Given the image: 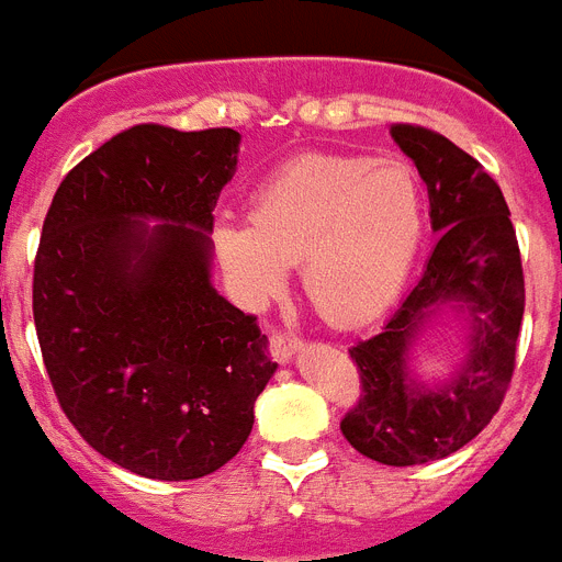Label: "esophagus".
<instances>
[{
  "instance_id": "34e87169",
  "label": "esophagus",
  "mask_w": 562,
  "mask_h": 562,
  "mask_svg": "<svg viewBox=\"0 0 562 562\" xmlns=\"http://www.w3.org/2000/svg\"><path fill=\"white\" fill-rule=\"evenodd\" d=\"M300 350H302V339H296V336H288V334L271 336V356H274L277 362H291Z\"/></svg>"
}]
</instances>
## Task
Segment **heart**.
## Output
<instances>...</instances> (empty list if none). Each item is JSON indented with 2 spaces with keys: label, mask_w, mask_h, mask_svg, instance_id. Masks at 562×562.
<instances>
[{
  "label": "heart",
  "mask_w": 562,
  "mask_h": 562,
  "mask_svg": "<svg viewBox=\"0 0 562 562\" xmlns=\"http://www.w3.org/2000/svg\"><path fill=\"white\" fill-rule=\"evenodd\" d=\"M424 226L427 194L404 158L302 155L248 194V223H214L212 248L246 305L280 294L300 262L322 319L356 328L393 305Z\"/></svg>",
  "instance_id": "heart-1"
}]
</instances>
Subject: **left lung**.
Returning <instances> with one entry per match:
<instances>
[{
    "mask_svg": "<svg viewBox=\"0 0 562 562\" xmlns=\"http://www.w3.org/2000/svg\"><path fill=\"white\" fill-rule=\"evenodd\" d=\"M390 138L427 183L438 240L382 330L350 348L364 390L341 418V436L370 461L416 467L461 450L504 402L524 268L504 192L484 166L424 126L393 124ZM447 313L462 325L464 356L450 374L422 376L412 364L417 339Z\"/></svg>",
    "mask_w": 562,
    "mask_h": 562,
    "instance_id": "8db88e82",
    "label": "left lung"
}]
</instances>
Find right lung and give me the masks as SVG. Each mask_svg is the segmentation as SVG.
Instances as JSON below:
<instances>
[{"mask_svg": "<svg viewBox=\"0 0 562 562\" xmlns=\"http://www.w3.org/2000/svg\"><path fill=\"white\" fill-rule=\"evenodd\" d=\"M240 133L140 124L61 180L33 268L58 404L92 450L153 481L232 461L277 362L212 282V209Z\"/></svg>", "mask_w": 562, "mask_h": 562, "instance_id": "1", "label": "right lung"}]
</instances>
